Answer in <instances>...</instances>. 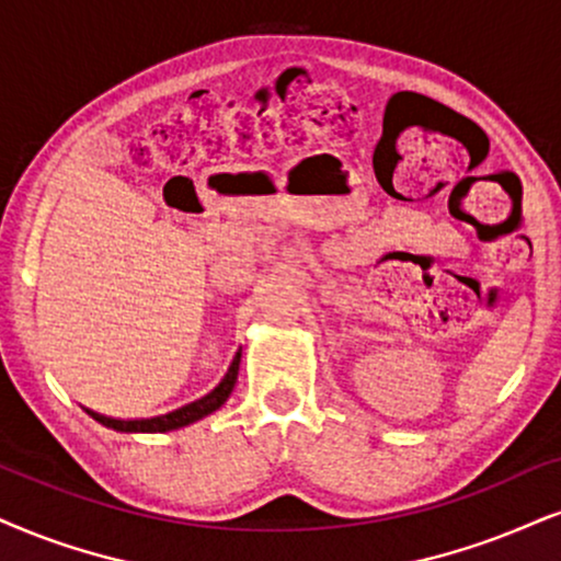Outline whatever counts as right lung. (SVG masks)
<instances>
[{"mask_svg": "<svg viewBox=\"0 0 561 561\" xmlns=\"http://www.w3.org/2000/svg\"><path fill=\"white\" fill-rule=\"evenodd\" d=\"M239 362H241V351L237 356H233L231 366H228V371L224 375V379L213 387L207 396H203L195 403H186L182 408H176V411L171 413H163V416H153V419H114V416H103V413H95V411H88L90 416H93L99 424L108 426V428H116V432H169V428H179V426H186L192 424V421L207 416V413H213L216 408H220L231 396L233 385H237V375H239Z\"/></svg>", "mask_w": 561, "mask_h": 561, "instance_id": "right-lung-1", "label": "right lung"}]
</instances>
